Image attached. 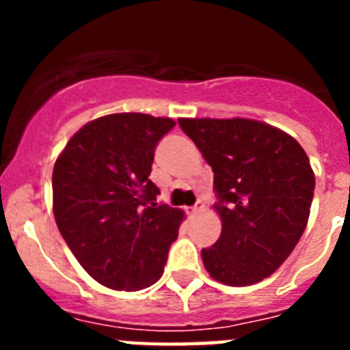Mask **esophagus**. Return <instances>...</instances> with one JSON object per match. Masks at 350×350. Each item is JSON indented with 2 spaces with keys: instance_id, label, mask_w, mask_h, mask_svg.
<instances>
[{
  "instance_id": "obj_1",
  "label": "esophagus",
  "mask_w": 350,
  "mask_h": 350,
  "mask_svg": "<svg viewBox=\"0 0 350 350\" xmlns=\"http://www.w3.org/2000/svg\"><path fill=\"white\" fill-rule=\"evenodd\" d=\"M203 206H205V203H203V202H202V200H198V202H196V205H194V206H193V208H191V212H193V213H198V212H202V210H203Z\"/></svg>"
}]
</instances>
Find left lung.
<instances>
[{
  "label": "left lung",
  "mask_w": 350,
  "mask_h": 350,
  "mask_svg": "<svg viewBox=\"0 0 350 350\" xmlns=\"http://www.w3.org/2000/svg\"><path fill=\"white\" fill-rule=\"evenodd\" d=\"M212 166L221 237L202 250L212 279L250 286L289 258L310 215L315 177L301 145L250 119H178Z\"/></svg>",
  "instance_id": "1"
}]
</instances>
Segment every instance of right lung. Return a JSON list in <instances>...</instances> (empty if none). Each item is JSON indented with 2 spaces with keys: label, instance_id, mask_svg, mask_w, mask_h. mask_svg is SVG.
I'll return each mask as SVG.
<instances>
[{
  "label": "right lung",
  "instance_id": "1",
  "mask_svg": "<svg viewBox=\"0 0 350 350\" xmlns=\"http://www.w3.org/2000/svg\"><path fill=\"white\" fill-rule=\"evenodd\" d=\"M168 117L112 113L71 137L52 173L55 224L96 282L117 291L152 286L165 271L184 212L156 203L148 175Z\"/></svg>",
  "mask_w": 350,
  "mask_h": 350
}]
</instances>
